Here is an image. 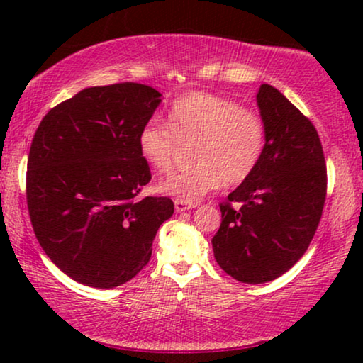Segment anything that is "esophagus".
I'll list each match as a JSON object with an SVG mask.
<instances>
[{
  "label": "esophagus",
  "mask_w": 363,
  "mask_h": 363,
  "mask_svg": "<svg viewBox=\"0 0 363 363\" xmlns=\"http://www.w3.org/2000/svg\"><path fill=\"white\" fill-rule=\"evenodd\" d=\"M195 206H198L196 203H185V201L175 200V210H177L178 213H183V211H186V210H191V208H195Z\"/></svg>",
  "instance_id": "34e87169"
}]
</instances>
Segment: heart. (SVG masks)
<instances>
[{
    "instance_id": "obj_1",
    "label": "heart",
    "mask_w": 363,
    "mask_h": 363,
    "mask_svg": "<svg viewBox=\"0 0 363 363\" xmlns=\"http://www.w3.org/2000/svg\"><path fill=\"white\" fill-rule=\"evenodd\" d=\"M137 143L143 160L157 172L170 170L182 147L193 143V167L163 178L158 190L196 203L221 183L238 185L256 170L266 147V125L259 113L231 99L186 92L173 101L167 123L152 118L140 128Z\"/></svg>"
}]
</instances>
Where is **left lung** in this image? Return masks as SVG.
<instances>
[{
	"mask_svg": "<svg viewBox=\"0 0 363 363\" xmlns=\"http://www.w3.org/2000/svg\"><path fill=\"white\" fill-rule=\"evenodd\" d=\"M256 101L266 125L264 152L220 205L221 226L211 240L221 269L246 284L274 281L304 256L327 191L324 152L309 118L269 84Z\"/></svg>",
	"mask_w": 363,
	"mask_h": 363,
	"instance_id": "obj_1",
	"label": "left lung"
}]
</instances>
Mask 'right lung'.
Segmentation results:
<instances>
[{"label": "right lung", "instance_id": "1", "mask_svg": "<svg viewBox=\"0 0 363 363\" xmlns=\"http://www.w3.org/2000/svg\"><path fill=\"white\" fill-rule=\"evenodd\" d=\"M160 102L145 84L89 87L51 108L34 133L26 173L34 235L81 284L112 289L135 277L173 215L170 198H137L152 178L137 137Z\"/></svg>", "mask_w": 363, "mask_h": 363}]
</instances>
